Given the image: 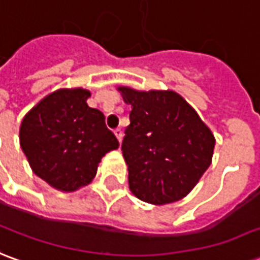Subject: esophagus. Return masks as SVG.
<instances>
[{
    "instance_id": "esophagus-1",
    "label": "esophagus",
    "mask_w": 260,
    "mask_h": 260,
    "mask_svg": "<svg viewBox=\"0 0 260 260\" xmlns=\"http://www.w3.org/2000/svg\"><path fill=\"white\" fill-rule=\"evenodd\" d=\"M113 133H115L116 139L119 140V143H121V139H123V132H121L120 128H116Z\"/></svg>"
}]
</instances>
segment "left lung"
<instances>
[{
  "mask_svg": "<svg viewBox=\"0 0 260 260\" xmlns=\"http://www.w3.org/2000/svg\"><path fill=\"white\" fill-rule=\"evenodd\" d=\"M117 91L132 105L121 144L132 193L155 206L187 196L211 164V130L175 91Z\"/></svg>",
  "mask_w": 260,
  "mask_h": 260,
  "instance_id": "8db88e82",
  "label": "left lung"
}]
</instances>
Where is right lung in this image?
Masks as SVG:
<instances>
[{
    "mask_svg": "<svg viewBox=\"0 0 260 260\" xmlns=\"http://www.w3.org/2000/svg\"><path fill=\"white\" fill-rule=\"evenodd\" d=\"M89 96L84 88H61L22 119L19 143L27 162L40 179L61 192L89 185L101 159L119 148L104 113L86 104Z\"/></svg>",
    "mask_w": 260,
    "mask_h": 260,
    "instance_id": "1",
    "label": "right lung"
}]
</instances>
